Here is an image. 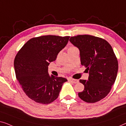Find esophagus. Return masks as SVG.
Listing matches in <instances>:
<instances>
[{"mask_svg": "<svg viewBox=\"0 0 126 126\" xmlns=\"http://www.w3.org/2000/svg\"><path fill=\"white\" fill-rule=\"evenodd\" d=\"M69 81H71V82L72 83H74V84H75V83H77L78 82V80H77V79H69Z\"/></svg>", "mask_w": 126, "mask_h": 126, "instance_id": "esophagus-1", "label": "esophagus"}]
</instances>
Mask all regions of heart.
<instances>
[{
	"label": "heart",
	"mask_w": 126,
	"mask_h": 126,
	"mask_svg": "<svg viewBox=\"0 0 126 126\" xmlns=\"http://www.w3.org/2000/svg\"><path fill=\"white\" fill-rule=\"evenodd\" d=\"M74 48H75V47H73V46H71V47H69L68 49H74Z\"/></svg>",
	"instance_id": "1"
}]
</instances>
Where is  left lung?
Returning <instances> with one entry per match:
<instances>
[{"label":"left lung","instance_id":"left-lung-1","mask_svg":"<svg viewBox=\"0 0 126 126\" xmlns=\"http://www.w3.org/2000/svg\"><path fill=\"white\" fill-rule=\"evenodd\" d=\"M70 41L80 51V62L89 72L88 80L80 79L84 90L81 100L95 103L107 96L116 80L118 63L111 45L98 37L88 35L72 36Z\"/></svg>","mask_w":126,"mask_h":126}]
</instances>
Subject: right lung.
<instances>
[{"label": "right lung", "instance_id": "1", "mask_svg": "<svg viewBox=\"0 0 126 126\" xmlns=\"http://www.w3.org/2000/svg\"><path fill=\"white\" fill-rule=\"evenodd\" d=\"M70 36L46 35L28 40L14 60L16 77L28 97L35 102L49 104L58 98L67 80L48 74L49 63L68 42Z\"/></svg>", "mask_w": 126, "mask_h": 126}]
</instances>
